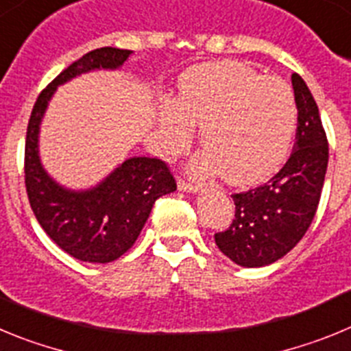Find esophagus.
<instances>
[{"mask_svg":"<svg viewBox=\"0 0 351 351\" xmlns=\"http://www.w3.org/2000/svg\"><path fill=\"white\" fill-rule=\"evenodd\" d=\"M178 190L179 191H186V193H193V195L200 193V188H198V186L191 184V182L181 181V179L178 181Z\"/></svg>","mask_w":351,"mask_h":351,"instance_id":"1","label":"esophagus"}]
</instances>
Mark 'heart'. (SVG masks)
I'll list each match as a JSON object with an SVG mask.
<instances>
[{
	"label": "heart",
	"instance_id": "heart-1",
	"mask_svg": "<svg viewBox=\"0 0 351 351\" xmlns=\"http://www.w3.org/2000/svg\"><path fill=\"white\" fill-rule=\"evenodd\" d=\"M200 125L206 145L191 161L200 176L221 172L234 186L267 181L285 163L297 128L290 86L265 79L235 61L190 68L179 82L178 100L161 98L158 132L163 153L172 156L190 144Z\"/></svg>",
	"mask_w": 351,
	"mask_h": 351
}]
</instances>
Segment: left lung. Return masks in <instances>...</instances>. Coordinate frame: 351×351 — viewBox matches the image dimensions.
Segmentation results:
<instances>
[{
	"mask_svg": "<svg viewBox=\"0 0 351 351\" xmlns=\"http://www.w3.org/2000/svg\"><path fill=\"white\" fill-rule=\"evenodd\" d=\"M297 105L295 144L283 169L255 190L232 195L235 218L214 235L216 246L241 267H265L293 250L315 218L328 145L318 105L302 77L293 73Z\"/></svg>",
	"mask_w": 351,
	"mask_h": 351,
	"instance_id": "8db88e82",
	"label": "left lung"
}]
</instances>
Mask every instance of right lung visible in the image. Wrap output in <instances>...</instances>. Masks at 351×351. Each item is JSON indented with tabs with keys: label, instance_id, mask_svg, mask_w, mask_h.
Masks as SVG:
<instances>
[{
	"label": "right lung",
	"instance_id": "1",
	"mask_svg": "<svg viewBox=\"0 0 351 351\" xmlns=\"http://www.w3.org/2000/svg\"><path fill=\"white\" fill-rule=\"evenodd\" d=\"M133 51L101 47L71 63L40 93L26 135V191L40 226L64 253L80 262L108 263L135 244L154 202L176 191L161 160L132 156L100 182L71 190L56 181L40 158V128L58 88L98 70H121Z\"/></svg>",
	"mask_w": 351,
	"mask_h": 351
}]
</instances>
